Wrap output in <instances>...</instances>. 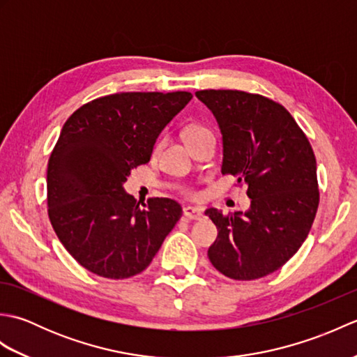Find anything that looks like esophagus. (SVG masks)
I'll return each mask as SVG.
<instances>
[{
  "label": "esophagus",
  "mask_w": 357,
  "mask_h": 357,
  "mask_svg": "<svg viewBox=\"0 0 357 357\" xmlns=\"http://www.w3.org/2000/svg\"><path fill=\"white\" fill-rule=\"evenodd\" d=\"M184 216L188 219V221H199V219H202L204 213H202V208L185 207L184 208Z\"/></svg>",
  "instance_id": "1"
}]
</instances>
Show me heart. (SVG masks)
I'll return each mask as SVG.
<instances>
[{
	"instance_id": "b5f03b06",
	"label": "heart",
	"mask_w": 357,
	"mask_h": 357,
	"mask_svg": "<svg viewBox=\"0 0 357 357\" xmlns=\"http://www.w3.org/2000/svg\"><path fill=\"white\" fill-rule=\"evenodd\" d=\"M183 135H184L185 142L188 144V142H192L195 139L202 138V136H206V135H211V132L208 130L206 126H202V124H188L184 128ZM161 144H162V139H159L158 144H156V147H161ZM187 193L192 195V192H187Z\"/></svg>"
}]
</instances>
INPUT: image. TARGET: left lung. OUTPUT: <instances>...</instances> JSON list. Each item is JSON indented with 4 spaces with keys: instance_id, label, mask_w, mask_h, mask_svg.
I'll return each instance as SVG.
<instances>
[{
    "instance_id": "1",
    "label": "left lung",
    "mask_w": 357,
    "mask_h": 357,
    "mask_svg": "<svg viewBox=\"0 0 357 357\" xmlns=\"http://www.w3.org/2000/svg\"><path fill=\"white\" fill-rule=\"evenodd\" d=\"M222 135V174L248 185L250 208L224 215L208 208L218 229L208 259L224 276L259 279L276 271L307 239L319 206L316 158L288 110L262 95L199 90Z\"/></svg>"
}]
</instances>
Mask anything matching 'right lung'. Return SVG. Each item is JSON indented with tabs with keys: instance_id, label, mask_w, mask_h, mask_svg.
<instances>
[{
	"instance_id": "1",
	"label": "right lung",
	"mask_w": 357,
	"mask_h": 357,
	"mask_svg": "<svg viewBox=\"0 0 357 357\" xmlns=\"http://www.w3.org/2000/svg\"><path fill=\"white\" fill-rule=\"evenodd\" d=\"M188 92H124L82 105L66 121L47 165L49 219L86 270L126 279L146 270L183 216L169 198L136 202L130 172L150 161L164 127L192 100Z\"/></svg>"
}]
</instances>
